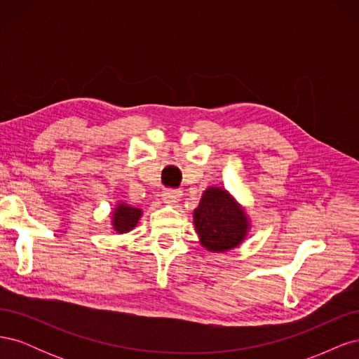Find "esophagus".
<instances>
[{
    "instance_id": "esophagus-1",
    "label": "esophagus",
    "mask_w": 359,
    "mask_h": 359,
    "mask_svg": "<svg viewBox=\"0 0 359 359\" xmlns=\"http://www.w3.org/2000/svg\"><path fill=\"white\" fill-rule=\"evenodd\" d=\"M163 202L168 205H175L181 199V191L180 190H165L163 191Z\"/></svg>"
}]
</instances>
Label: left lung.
Listing matches in <instances>:
<instances>
[{
  "mask_svg": "<svg viewBox=\"0 0 359 359\" xmlns=\"http://www.w3.org/2000/svg\"><path fill=\"white\" fill-rule=\"evenodd\" d=\"M194 231L201 245L211 253H226L240 247L252 229L244 206L223 187H208L193 211Z\"/></svg>",
  "mask_w": 359,
  "mask_h": 359,
  "instance_id": "8db88e82",
  "label": "left lung"
}]
</instances>
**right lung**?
<instances>
[{
  "mask_svg": "<svg viewBox=\"0 0 359 359\" xmlns=\"http://www.w3.org/2000/svg\"><path fill=\"white\" fill-rule=\"evenodd\" d=\"M142 214H144V211L140 208H136V206H133V205H128L124 201H118L111 212L112 229L118 235H124V233L132 232L137 226Z\"/></svg>",
  "mask_w": 359,
  "mask_h": 359,
  "instance_id": "obj_1",
  "label": "right lung"
}]
</instances>
